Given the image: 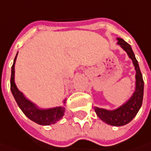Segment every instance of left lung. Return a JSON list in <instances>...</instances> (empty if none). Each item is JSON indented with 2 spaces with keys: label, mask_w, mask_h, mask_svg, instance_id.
Wrapping results in <instances>:
<instances>
[{
  "label": "left lung",
  "mask_w": 151,
  "mask_h": 151,
  "mask_svg": "<svg viewBox=\"0 0 151 151\" xmlns=\"http://www.w3.org/2000/svg\"><path fill=\"white\" fill-rule=\"evenodd\" d=\"M117 44L127 52V55L131 58L136 69V88L134 93L125 103L114 110H106L94 106V110L97 116L108 125L113 127H122L127 125L134 118L140 110L142 105L144 95V81L140 73V67L136 60V56L129 44L121 38H116Z\"/></svg>",
  "instance_id": "8db88e82"
}]
</instances>
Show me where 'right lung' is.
<instances>
[{
	"label": "right lung",
	"mask_w": 151,
	"mask_h": 151,
	"mask_svg": "<svg viewBox=\"0 0 151 151\" xmlns=\"http://www.w3.org/2000/svg\"><path fill=\"white\" fill-rule=\"evenodd\" d=\"M17 54L14 59L13 65L11 67V90L13 94V97L15 98V101L20 108V110L29 119H30L34 122L37 123L42 126H50L58 122L64 115L65 107L64 105L66 103V99H64L62 106H56L53 108H47L42 109L36 106L34 102L29 101L24 97L23 93H21L19 89L17 88L15 83V63Z\"/></svg>",
	"instance_id": "add662e5"
}]
</instances>
